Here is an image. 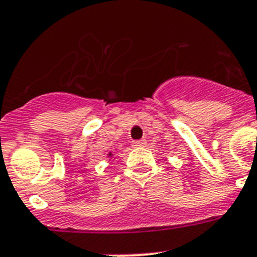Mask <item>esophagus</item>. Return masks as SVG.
<instances>
[{"mask_svg":"<svg viewBox=\"0 0 257 257\" xmlns=\"http://www.w3.org/2000/svg\"><path fill=\"white\" fill-rule=\"evenodd\" d=\"M145 141H146V140H144V138H142V140H136V141H132V146H133V147L144 146Z\"/></svg>","mask_w":257,"mask_h":257,"instance_id":"34e87169","label":"esophagus"}]
</instances>
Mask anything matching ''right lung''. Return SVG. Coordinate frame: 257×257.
I'll return each mask as SVG.
<instances>
[{"instance_id":"add662e5","label":"right lung","mask_w":257,"mask_h":257,"mask_svg":"<svg viewBox=\"0 0 257 257\" xmlns=\"http://www.w3.org/2000/svg\"><path fill=\"white\" fill-rule=\"evenodd\" d=\"M110 155H111V154H110Z\"/></svg>"}]
</instances>
